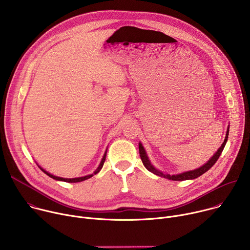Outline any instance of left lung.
Wrapping results in <instances>:
<instances>
[{
  "instance_id": "left-lung-1",
  "label": "left lung",
  "mask_w": 250,
  "mask_h": 250,
  "mask_svg": "<svg viewBox=\"0 0 250 250\" xmlns=\"http://www.w3.org/2000/svg\"><path fill=\"white\" fill-rule=\"evenodd\" d=\"M229 126L228 127V130H227V134H226V138L223 142L222 146L218 149V151L212 155V157L206 163L204 164L203 166H201L200 168L198 169H195V170H191V171H187V172H183V173H180V174H176V175H170V174H164L163 172L157 170L156 168H154L152 166V164L150 163L148 157H147V154L144 148V146H142V145L138 144V148H139V155H140V158H141V161L142 163H144L145 167L150 171L151 173L155 174V175H158L160 177H164L166 178V179L168 180H173V181H184V180H192V179H195V178H198L200 177L201 175H203L204 173H206L209 168H211V166L215 164L217 162V160L219 159L220 155L222 154L224 148H225V146L227 144L228 141V137H229Z\"/></svg>"
}]
</instances>
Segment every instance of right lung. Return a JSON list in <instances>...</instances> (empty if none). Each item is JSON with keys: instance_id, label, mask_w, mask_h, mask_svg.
Wrapping results in <instances>:
<instances>
[{"instance_id": "1", "label": "right lung", "mask_w": 250, "mask_h": 250, "mask_svg": "<svg viewBox=\"0 0 250 250\" xmlns=\"http://www.w3.org/2000/svg\"><path fill=\"white\" fill-rule=\"evenodd\" d=\"M105 156H106V150H105V152H104V156H103V158H102V161H101V163H100V165H99V167L95 170V172L94 173H92V174H90V175H87V176H84V177H78V178H70V179H68V178H62V177H58V176H54V175H52V174H50V173H48L47 171H45L44 169H42L41 166H39L46 175H48L49 177H51V178H53L54 180H58V181H64V182H68V183H77V182H82V181H85V180H87V179H89V178H91L92 176H94V175H96L97 173H99L100 172V170L103 168V165H104V160H105Z\"/></svg>"}]
</instances>
